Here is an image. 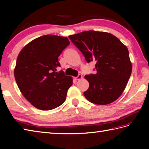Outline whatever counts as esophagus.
<instances>
[{
  "label": "esophagus",
  "mask_w": 149,
  "mask_h": 149,
  "mask_svg": "<svg viewBox=\"0 0 149 149\" xmlns=\"http://www.w3.org/2000/svg\"><path fill=\"white\" fill-rule=\"evenodd\" d=\"M82 77H83V76H82V75H81V74H79V75H77V76L76 77H75V79H76V80H80Z\"/></svg>",
  "instance_id": "34e87169"
}]
</instances>
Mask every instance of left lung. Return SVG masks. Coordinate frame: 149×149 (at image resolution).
Wrapping results in <instances>:
<instances>
[{
	"mask_svg": "<svg viewBox=\"0 0 149 149\" xmlns=\"http://www.w3.org/2000/svg\"><path fill=\"white\" fill-rule=\"evenodd\" d=\"M88 63L95 61L96 74L85 75L89 88L84 95L90 102L106 105L118 99L132 72L127 47L113 34L88 31L69 36Z\"/></svg>",
	"mask_w": 149,
	"mask_h": 149,
	"instance_id": "obj_1",
	"label": "left lung"
}]
</instances>
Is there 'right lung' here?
<instances>
[{
	"label": "right lung",
	"mask_w": 149,
	"mask_h": 149,
	"mask_svg": "<svg viewBox=\"0 0 149 149\" xmlns=\"http://www.w3.org/2000/svg\"><path fill=\"white\" fill-rule=\"evenodd\" d=\"M70 44L66 37L47 34L33 40L19 53L15 78L22 95L33 106L51 110L66 100L72 78L65 75L58 57Z\"/></svg>",
	"instance_id": "right-lung-1"
}]
</instances>
